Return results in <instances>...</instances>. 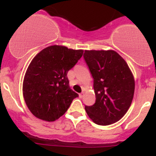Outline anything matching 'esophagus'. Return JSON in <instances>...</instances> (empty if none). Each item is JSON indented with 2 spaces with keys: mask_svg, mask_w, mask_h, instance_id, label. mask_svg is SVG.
<instances>
[{
  "mask_svg": "<svg viewBox=\"0 0 156 156\" xmlns=\"http://www.w3.org/2000/svg\"><path fill=\"white\" fill-rule=\"evenodd\" d=\"M83 92L80 93V94H79V97H80V98H83Z\"/></svg>",
  "mask_w": 156,
  "mask_h": 156,
  "instance_id": "1",
  "label": "esophagus"
}]
</instances>
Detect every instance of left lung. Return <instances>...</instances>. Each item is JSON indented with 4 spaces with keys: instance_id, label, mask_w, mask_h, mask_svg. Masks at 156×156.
<instances>
[{
    "instance_id": "8db88e82",
    "label": "left lung",
    "mask_w": 156,
    "mask_h": 156,
    "mask_svg": "<svg viewBox=\"0 0 156 156\" xmlns=\"http://www.w3.org/2000/svg\"><path fill=\"white\" fill-rule=\"evenodd\" d=\"M83 58L94 79L96 101L85 105L92 120L99 125L119 121L133 101L135 82L125 61L114 51H85Z\"/></svg>"
}]
</instances>
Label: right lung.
Returning a JSON list of instances; mask_svg holds the SVG:
<instances>
[{
  "instance_id": "right-lung-1",
  "label": "right lung",
  "mask_w": 156,
  "mask_h": 156,
  "mask_svg": "<svg viewBox=\"0 0 156 156\" xmlns=\"http://www.w3.org/2000/svg\"><path fill=\"white\" fill-rule=\"evenodd\" d=\"M83 53V50L53 45L33 58L25 75L23 93L27 106L36 117L55 121L78 98V94L69 87L67 75Z\"/></svg>"
}]
</instances>
